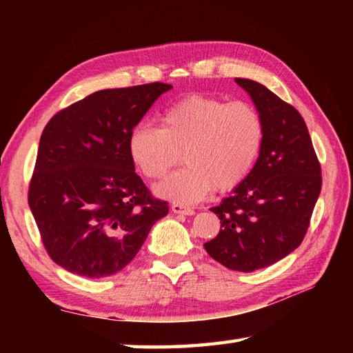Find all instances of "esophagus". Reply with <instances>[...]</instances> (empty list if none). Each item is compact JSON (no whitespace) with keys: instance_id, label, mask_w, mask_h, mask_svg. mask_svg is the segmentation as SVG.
Here are the masks:
<instances>
[{"instance_id":"34e87169","label":"esophagus","mask_w":353,"mask_h":353,"mask_svg":"<svg viewBox=\"0 0 353 353\" xmlns=\"http://www.w3.org/2000/svg\"><path fill=\"white\" fill-rule=\"evenodd\" d=\"M171 211L174 214H181V215H192L194 214V209L188 208V206H183L181 203H174L171 206Z\"/></svg>"}]
</instances>
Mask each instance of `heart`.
Returning a JSON list of instances; mask_svg holds the SVG:
<instances>
[{
	"mask_svg": "<svg viewBox=\"0 0 353 353\" xmlns=\"http://www.w3.org/2000/svg\"><path fill=\"white\" fill-rule=\"evenodd\" d=\"M265 127L256 108L245 101L228 103L192 94L172 103L159 117V127L139 123L129 137L133 163L156 186L161 197L194 203L214 190L226 192L250 174L264 144Z\"/></svg>",
	"mask_w": 353,
	"mask_h": 353,
	"instance_id": "obj_1",
	"label": "heart"
}]
</instances>
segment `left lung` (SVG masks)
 <instances>
[{"mask_svg":"<svg viewBox=\"0 0 353 353\" xmlns=\"http://www.w3.org/2000/svg\"><path fill=\"white\" fill-rule=\"evenodd\" d=\"M262 117L264 144L250 174L211 211L209 256L235 272L273 265L302 244L321 191V167L302 115L264 85L235 79Z\"/></svg>","mask_w":353,"mask_h":353,"instance_id":"1","label":"left lung"}]
</instances>
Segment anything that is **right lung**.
Wrapping results in <instances>:
<instances>
[{"instance_id":"right-lung-1","label":"right lung","mask_w":353,"mask_h":353,"mask_svg":"<svg viewBox=\"0 0 353 353\" xmlns=\"http://www.w3.org/2000/svg\"><path fill=\"white\" fill-rule=\"evenodd\" d=\"M168 83L103 89L59 110L45 125L28 206L45 250L85 277L118 273L137 256L168 203L134 172L129 137Z\"/></svg>"}]
</instances>
